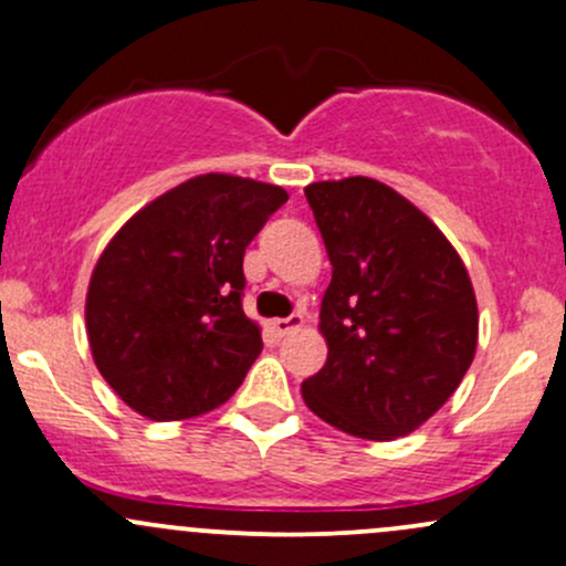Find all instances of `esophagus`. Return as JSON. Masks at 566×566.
<instances>
[{
    "label": "esophagus",
    "mask_w": 566,
    "mask_h": 566,
    "mask_svg": "<svg viewBox=\"0 0 566 566\" xmlns=\"http://www.w3.org/2000/svg\"><path fill=\"white\" fill-rule=\"evenodd\" d=\"M303 323H306V319H303V314L295 312V314H290V317H276V319H271V328H273V333H276V336H284V333L301 328Z\"/></svg>",
    "instance_id": "esophagus-1"
}]
</instances>
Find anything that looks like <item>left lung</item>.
Segmentation results:
<instances>
[{"mask_svg": "<svg viewBox=\"0 0 566 566\" xmlns=\"http://www.w3.org/2000/svg\"><path fill=\"white\" fill-rule=\"evenodd\" d=\"M333 265L319 306L328 360L301 385L319 420L390 442L453 396L478 349V298L442 230L366 176L308 184Z\"/></svg>", "mask_w": 566, "mask_h": 566, "instance_id": "1", "label": "left lung"}]
</instances>
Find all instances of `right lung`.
<instances>
[{
	"instance_id": "right-lung-1",
	"label": "right lung",
	"mask_w": 566,
	"mask_h": 566,
	"mask_svg": "<svg viewBox=\"0 0 566 566\" xmlns=\"http://www.w3.org/2000/svg\"><path fill=\"white\" fill-rule=\"evenodd\" d=\"M287 203L276 184L206 174L143 206L92 271L86 333L105 382L148 420L222 407L263 349L243 252Z\"/></svg>"
}]
</instances>
